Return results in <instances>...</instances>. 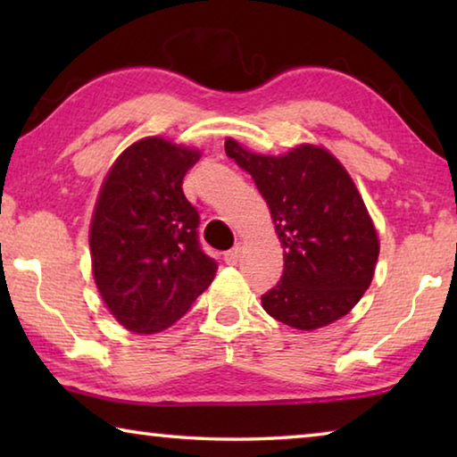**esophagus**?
<instances>
[{
	"instance_id": "obj_1",
	"label": "esophagus",
	"mask_w": 457,
	"mask_h": 457,
	"mask_svg": "<svg viewBox=\"0 0 457 457\" xmlns=\"http://www.w3.org/2000/svg\"><path fill=\"white\" fill-rule=\"evenodd\" d=\"M239 256H242V247L239 245H236V247H231L229 252H226V256H223V260H226V264H237V260H239Z\"/></svg>"
}]
</instances>
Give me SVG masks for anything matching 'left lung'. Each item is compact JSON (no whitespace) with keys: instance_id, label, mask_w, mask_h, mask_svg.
I'll return each instance as SVG.
<instances>
[{"instance_id":"obj_1","label":"left lung","mask_w":457,"mask_h":457,"mask_svg":"<svg viewBox=\"0 0 457 457\" xmlns=\"http://www.w3.org/2000/svg\"><path fill=\"white\" fill-rule=\"evenodd\" d=\"M226 153L252 175L284 247V274L262 296L264 311L298 330L349 314L373 280L378 237L346 169L314 145L272 157L228 138Z\"/></svg>"}]
</instances>
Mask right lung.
I'll list each match as a JSON object with an SVG mask.
<instances>
[{
    "mask_svg": "<svg viewBox=\"0 0 457 457\" xmlns=\"http://www.w3.org/2000/svg\"><path fill=\"white\" fill-rule=\"evenodd\" d=\"M201 153L161 137L122 151L100 187L90 223L92 274L122 327H171L212 284L218 264L201 250L199 213L183 177Z\"/></svg>",
    "mask_w": 457,
    "mask_h": 457,
    "instance_id": "1",
    "label": "right lung"
}]
</instances>
